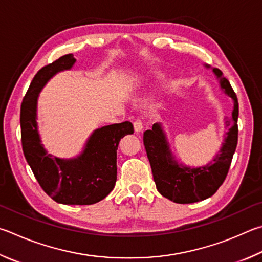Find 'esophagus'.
<instances>
[{
    "label": "esophagus",
    "instance_id": "obj_1",
    "mask_svg": "<svg viewBox=\"0 0 262 262\" xmlns=\"http://www.w3.org/2000/svg\"><path fill=\"white\" fill-rule=\"evenodd\" d=\"M134 129H135V133H137V134L143 130V123H142L141 120H135L134 121Z\"/></svg>",
    "mask_w": 262,
    "mask_h": 262
}]
</instances>
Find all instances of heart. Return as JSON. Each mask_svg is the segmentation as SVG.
Masks as SVG:
<instances>
[{"label": "heart", "instance_id": "b5f03b06", "mask_svg": "<svg viewBox=\"0 0 262 262\" xmlns=\"http://www.w3.org/2000/svg\"><path fill=\"white\" fill-rule=\"evenodd\" d=\"M164 79H165V74L163 72H159V71H156V72L150 73L149 77H147V85H149V87H155L156 84H158L160 81H163Z\"/></svg>", "mask_w": 262, "mask_h": 262}]
</instances>
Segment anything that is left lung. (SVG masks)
Here are the masks:
<instances>
[{
	"label": "left lung",
	"mask_w": 262,
	"mask_h": 262,
	"mask_svg": "<svg viewBox=\"0 0 262 262\" xmlns=\"http://www.w3.org/2000/svg\"><path fill=\"white\" fill-rule=\"evenodd\" d=\"M205 68L210 69L211 66L205 65ZM212 71L219 80L221 89L234 101V110L230 120L226 121V126L229 127V129L226 133L221 149L210 163L199 167L179 164L172 154L161 123H155L152 129L145 130L143 135L146 156L150 161L157 190L164 197L178 204H191L213 196L227 177L237 146L238 101L221 71L219 69H212Z\"/></svg>",
	"instance_id": "left-lung-1"
}]
</instances>
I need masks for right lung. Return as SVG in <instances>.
<instances>
[{
    "instance_id": "obj_1",
    "label": "right lung",
    "mask_w": 262,
    "mask_h": 262,
    "mask_svg": "<svg viewBox=\"0 0 262 262\" xmlns=\"http://www.w3.org/2000/svg\"><path fill=\"white\" fill-rule=\"evenodd\" d=\"M75 61L72 54L61 56L33 78L20 107L21 144L28 165L48 196L65 205H92L115 188L119 142L133 134L134 127L125 121L97 128L75 158L64 159L48 154L37 128V98L54 75L71 70Z\"/></svg>"
}]
</instances>
